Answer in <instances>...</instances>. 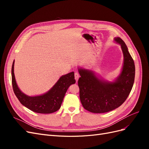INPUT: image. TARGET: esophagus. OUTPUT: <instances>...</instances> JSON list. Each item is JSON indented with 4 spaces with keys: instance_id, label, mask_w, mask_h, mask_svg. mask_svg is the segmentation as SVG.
<instances>
[{
    "instance_id": "esophagus-1",
    "label": "esophagus",
    "mask_w": 149,
    "mask_h": 149,
    "mask_svg": "<svg viewBox=\"0 0 149 149\" xmlns=\"http://www.w3.org/2000/svg\"><path fill=\"white\" fill-rule=\"evenodd\" d=\"M79 78V73H78V72H76V73H74V78H75L76 81H78Z\"/></svg>"
}]
</instances>
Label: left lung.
Masks as SVG:
<instances>
[{"label":"left lung","instance_id":"obj_1","mask_svg":"<svg viewBox=\"0 0 149 149\" xmlns=\"http://www.w3.org/2000/svg\"><path fill=\"white\" fill-rule=\"evenodd\" d=\"M120 45L124 62L119 75L112 81L100 78L93 70L78 68L79 97L85 109L93 113H104L121 106L131 91L135 78V65L124 42L115 37Z\"/></svg>","mask_w":149,"mask_h":149}]
</instances>
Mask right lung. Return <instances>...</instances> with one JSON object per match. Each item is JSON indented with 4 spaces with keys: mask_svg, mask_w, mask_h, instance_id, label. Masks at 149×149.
<instances>
[{
    "mask_svg": "<svg viewBox=\"0 0 149 149\" xmlns=\"http://www.w3.org/2000/svg\"><path fill=\"white\" fill-rule=\"evenodd\" d=\"M12 66V83L15 96L22 105L30 110L40 114H50L60 109L63 98L70 86L74 84V72L63 75L47 93L41 95L30 96L18 87L14 74V62Z\"/></svg>",
    "mask_w": 149,
    "mask_h": 149,
    "instance_id": "right-lung-1",
    "label": "right lung"
}]
</instances>
